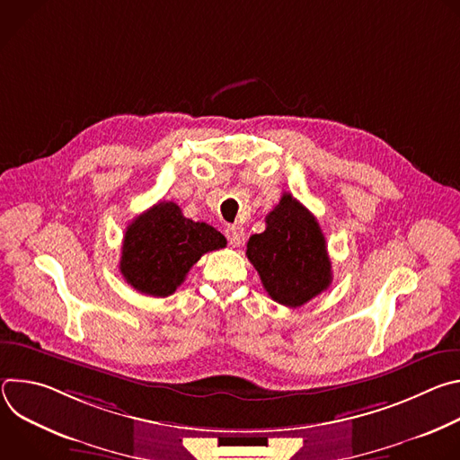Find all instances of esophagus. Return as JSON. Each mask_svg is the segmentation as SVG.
Segmentation results:
<instances>
[{
  "label": "esophagus",
  "mask_w": 460,
  "mask_h": 460,
  "mask_svg": "<svg viewBox=\"0 0 460 460\" xmlns=\"http://www.w3.org/2000/svg\"><path fill=\"white\" fill-rule=\"evenodd\" d=\"M226 236H227L229 243H231L233 247H240V245L243 243V240H245V231H243V227H240V226H229V227L226 229Z\"/></svg>",
  "instance_id": "1"
}]
</instances>
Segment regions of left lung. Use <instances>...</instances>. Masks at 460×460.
Listing matches in <instances>:
<instances>
[{"label":"left lung","mask_w":460,"mask_h":460,"mask_svg":"<svg viewBox=\"0 0 460 460\" xmlns=\"http://www.w3.org/2000/svg\"><path fill=\"white\" fill-rule=\"evenodd\" d=\"M245 254L268 295L286 307L307 304L333 280L322 229L289 192L266 217V231L249 238Z\"/></svg>","instance_id":"1"}]
</instances>
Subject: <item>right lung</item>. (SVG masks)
Instances as JSON below:
<instances>
[{
	"instance_id": "right-lung-1",
	"label": "right lung",
	"mask_w": 460,
	"mask_h": 460,
	"mask_svg": "<svg viewBox=\"0 0 460 460\" xmlns=\"http://www.w3.org/2000/svg\"><path fill=\"white\" fill-rule=\"evenodd\" d=\"M226 243L220 231L185 218L174 202H158L128 224L119 271L142 295L164 298L176 291L202 254Z\"/></svg>"
}]
</instances>
